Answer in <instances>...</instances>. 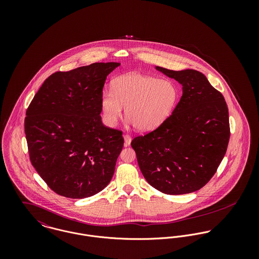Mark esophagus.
Returning a JSON list of instances; mask_svg holds the SVG:
<instances>
[{"label": "esophagus", "instance_id": "obj_1", "mask_svg": "<svg viewBox=\"0 0 259 259\" xmlns=\"http://www.w3.org/2000/svg\"><path fill=\"white\" fill-rule=\"evenodd\" d=\"M123 140H124V147H128V146L131 145V143H132V138H131V136L124 135V136H123Z\"/></svg>", "mask_w": 259, "mask_h": 259}]
</instances>
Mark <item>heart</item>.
Returning <instances> with one entry per match:
<instances>
[{"mask_svg":"<svg viewBox=\"0 0 259 259\" xmlns=\"http://www.w3.org/2000/svg\"><path fill=\"white\" fill-rule=\"evenodd\" d=\"M179 99V89L171 80L133 72L114 78L112 90H103L100 105L108 126L116 125L125 107L128 121L137 130L148 132L172 114Z\"/></svg>","mask_w":259,"mask_h":259,"instance_id":"1","label":"heart"}]
</instances>
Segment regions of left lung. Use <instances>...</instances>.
<instances>
[{
  "label": "left lung",
  "mask_w": 259,
  "mask_h": 259,
  "mask_svg": "<svg viewBox=\"0 0 259 259\" xmlns=\"http://www.w3.org/2000/svg\"><path fill=\"white\" fill-rule=\"evenodd\" d=\"M155 70L175 78L183 96L156 130L137 137L132 147L149 185L166 194H185L206 185L222 162L229 141L228 109L222 94L200 72Z\"/></svg>",
  "instance_id": "1"
}]
</instances>
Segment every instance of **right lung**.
<instances>
[{
    "label": "right lung",
    "mask_w": 259,
    "mask_h": 259,
    "mask_svg": "<svg viewBox=\"0 0 259 259\" xmlns=\"http://www.w3.org/2000/svg\"><path fill=\"white\" fill-rule=\"evenodd\" d=\"M119 63H94L57 72L41 84L25 118L30 159L56 193L85 198L110 184L122 133L101 117V95Z\"/></svg>",
    "instance_id": "obj_1"
}]
</instances>
